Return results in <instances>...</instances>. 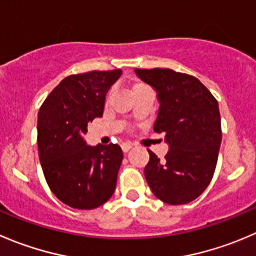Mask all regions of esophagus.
Here are the masks:
<instances>
[{"label": "esophagus", "instance_id": "obj_1", "mask_svg": "<svg viewBox=\"0 0 256 256\" xmlns=\"http://www.w3.org/2000/svg\"><path fill=\"white\" fill-rule=\"evenodd\" d=\"M121 148H122L124 152H128V151H130V148H132V144L124 142L122 145H121Z\"/></svg>", "mask_w": 256, "mask_h": 256}]
</instances>
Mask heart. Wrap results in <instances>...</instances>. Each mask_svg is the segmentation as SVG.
<instances>
[{"label":"heart","mask_w":256,"mask_h":256,"mask_svg":"<svg viewBox=\"0 0 256 256\" xmlns=\"http://www.w3.org/2000/svg\"><path fill=\"white\" fill-rule=\"evenodd\" d=\"M138 86H141V85H136V86H134V88H138Z\"/></svg>","instance_id":"obj_1"}]
</instances>
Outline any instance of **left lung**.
Here are the masks:
<instances>
[{"label":"left lung","instance_id":"obj_1","mask_svg":"<svg viewBox=\"0 0 256 256\" xmlns=\"http://www.w3.org/2000/svg\"><path fill=\"white\" fill-rule=\"evenodd\" d=\"M138 78L156 91L160 102L155 132L165 134V160L152 152L145 178L158 199L188 204L202 194L214 175L222 144L219 105L196 78L170 68H136Z\"/></svg>","mask_w":256,"mask_h":256}]
</instances>
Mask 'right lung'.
<instances>
[{
  "label": "right lung",
  "mask_w": 256,
  "mask_h": 256,
  "mask_svg": "<svg viewBox=\"0 0 256 256\" xmlns=\"http://www.w3.org/2000/svg\"><path fill=\"white\" fill-rule=\"evenodd\" d=\"M122 71H91L65 78L42 104L37 145L44 178L64 204L91 210L105 204L116 188L122 162L118 144L91 146L88 124L101 118L106 94Z\"/></svg>",
  "instance_id": "right-lung-1"
}]
</instances>
